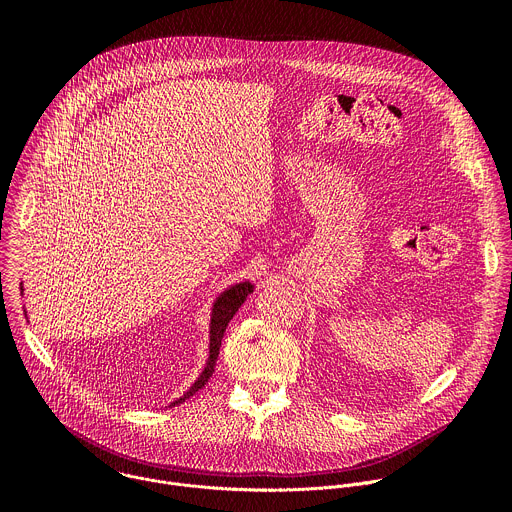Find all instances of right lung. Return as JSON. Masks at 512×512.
<instances>
[{
	"label": "right lung",
	"mask_w": 512,
	"mask_h": 512,
	"mask_svg": "<svg viewBox=\"0 0 512 512\" xmlns=\"http://www.w3.org/2000/svg\"><path fill=\"white\" fill-rule=\"evenodd\" d=\"M20 285H24V283H20ZM20 289H22V294H24V287H20ZM253 289H255V285L249 279H245V281H239V283H231L229 287H225L221 294L214 298V302L210 306L208 358L204 362V369L200 371L196 381L188 387V391H184V395H180L178 399H174L166 407H176V405L184 403L186 399H190L194 393H198L208 383V379L214 373V364H216V358H218V350H221V340L225 336V330H227L229 322L233 320V316L239 312V308L245 304L249 294H253Z\"/></svg>",
	"instance_id": "1"
}]
</instances>
